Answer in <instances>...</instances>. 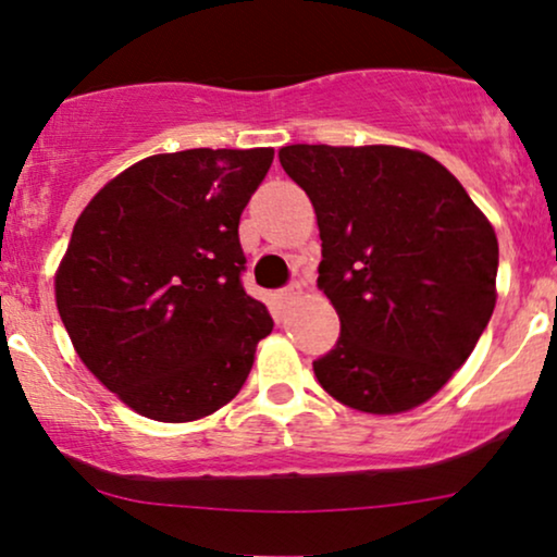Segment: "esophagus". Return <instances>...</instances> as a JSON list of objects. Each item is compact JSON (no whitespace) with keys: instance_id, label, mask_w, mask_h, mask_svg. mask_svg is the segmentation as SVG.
<instances>
[{"instance_id":"obj_1","label":"esophagus","mask_w":557,"mask_h":557,"mask_svg":"<svg viewBox=\"0 0 557 557\" xmlns=\"http://www.w3.org/2000/svg\"><path fill=\"white\" fill-rule=\"evenodd\" d=\"M298 295H300V287L290 285V287H285V290H280L277 298H280V302H283V306H290V302H295Z\"/></svg>"}]
</instances>
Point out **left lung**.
Returning a JSON list of instances; mask_svg holds the SVG:
<instances>
[{
	"mask_svg": "<svg viewBox=\"0 0 557 557\" xmlns=\"http://www.w3.org/2000/svg\"><path fill=\"white\" fill-rule=\"evenodd\" d=\"M277 157L313 202L319 290L342 321L336 347L313 362L321 388L377 417L426 404L494 313L491 221L424 151L293 144Z\"/></svg>",
	"mask_w": 557,
	"mask_h": 557,
	"instance_id": "8db88e82",
	"label": "left lung"
}]
</instances>
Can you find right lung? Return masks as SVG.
I'll return each instance as SVG.
<instances>
[{
    "mask_svg": "<svg viewBox=\"0 0 557 557\" xmlns=\"http://www.w3.org/2000/svg\"><path fill=\"white\" fill-rule=\"evenodd\" d=\"M274 149L153 153L76 218L55 306L79 360L153 421L210 417L242 391L272 331L244 293L238 218Z\"/></svg>",
    "mask_w": 557,
    "mask_h": 557,
    "instance_id": "add662e5",
    "label": "right lung"
}]
</instances>
